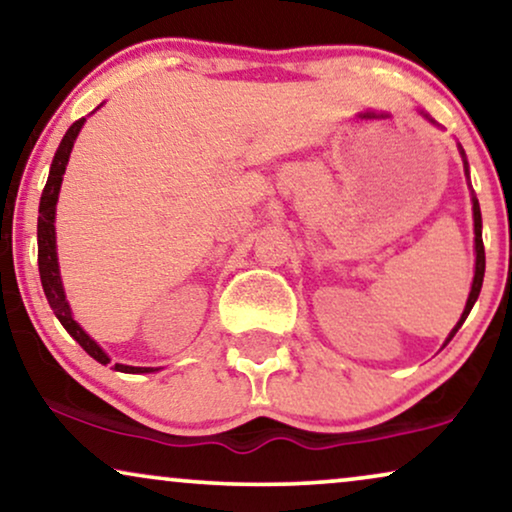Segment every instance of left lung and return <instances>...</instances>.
<instances>
[{"instance_id": "1", "label": "left lung", "mask_w": 512, "mask_h": 512, "mask_svg": "<svg viewBox=\"0 0 512 512\" xmlns=\"http://www.w3.org/2000/svg\"><path fill=\"white\" fill-rule=\"evenodd\" d=\"M461 156H464V151H461ZM464 167H466V177H468V163H466V156H464ZM473 223H475V277H473V286H471V296L466 300V307H464V314H461L459 324L454 326V331L450 333V342L454 338V333L459 331L461 324H464L468 312H471V307L475 305V300L480 296V289H482V277H485V244H482V216H480V205H478V198H473ZM445 342V345H447Z\"/></svg>"}]
</instances>
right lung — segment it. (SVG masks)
Wrapping results in <instances>:
<instances>
[{
    "label": "right lung",
    "mask_w": 512,
    "mask_h": 512,
    "mask_svg": "<svg viewBox=\"0 0 512 512\" xmlns=\"http://www.w3.org/2000/svg\"><path fill=\"white\" fill-rule=\"evenodd\" d=\"M86 118H79V121L72 123V128L65 132L62 142L55 151L51 172H48V181L44 186V193H41L39 202V226H37V240H39V275H41V286H44V293L48 298V305L53 307L55 317L60 319V324L67 328V333L79 342V345L86 349V352L93 356L95 361H100L107 366L109 356L102 352V347L90 338V335L83 331V328L76 324L72 312H69L65 291H62L60 282V270H58V254H55V205H58V193L62 184V174H65L69 153H72L74 139L79 135L81 125ZM116 370L121 373H151L153 368H135V366H123V363H116Z\"/></svg>",
    "instance_id": "1"
}]
</instances>
